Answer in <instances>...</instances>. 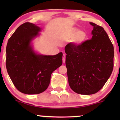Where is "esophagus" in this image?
I'll return each instance as SVG.
<instances>
[{
    "label": "esophagus",
    "instance_id": "1",
    "mask_svg": "<svg viewBox=\"0 0 120 120\" xmlns=\"http://www.w3.org/2000/svg\"><path fill=\"white\" fill-rule=\"evenodd\" d=\"M63 62L64 63H65V55L64 54L63 55Z\"/></svg>",
    "mask_w": 120,
    "mask_h": 120
}]
</instances>
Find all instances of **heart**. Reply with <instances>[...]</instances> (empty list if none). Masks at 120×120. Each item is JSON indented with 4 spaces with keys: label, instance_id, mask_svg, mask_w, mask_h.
<instances>
[{
    "label": "heart",
    "instance_id": "heart-1",
    "mask_svg": "<svg viewBox=\"0 0 120 120\" xmlns=\"http://www.w3.org/2000/svg\"><path fill=\"white\" fill-rule=\"evenodd\" d=\"M67 37L71 38L70 43L74 46H78L86 41L87 34L84 30H78L76 27H72L67 33Z\"/></svg>",
    "mask_w": 120,
    "mask_h": 120
}]
</instances>
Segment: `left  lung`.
<instances>
[{"label": "left lung", "instance_id": "left-lung-1", "mask_svg": "<svg viewBox=\"0 0 120 120\" xmlns=\"http://www.w3.org/2000/svg\"><path fill=\"white\" fill-rule=\"evenodd\" d=\"M93 26L92 38L78 46L65 47L68 82L71 90L82 95L99 91L112 74L114 48L103 27Z\"/></svg>", "mask_w": 120, "mask_h": 120}]
</instances>
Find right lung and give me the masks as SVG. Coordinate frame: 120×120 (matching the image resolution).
Listing matches in <instances>:
<instances>
[{"mask_svg":"<svg viewBox=\"0 0 120 120\" xmlns=\"http://www.w3.org/2000/svg\"><path fill=\"white\" fill-rule=\"evenodd\" d=\"M41 28L25 22L8 40L6 68L18 90L25 94H38L47 89L51 75L63 63V53L46 55L34 51L32 41L39 35Z\"/></svg>","mask_w":120,"mask_h":120,"instance_id":"obj_1","label":"right lung"}]
</instances>
